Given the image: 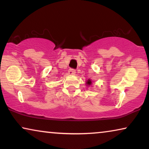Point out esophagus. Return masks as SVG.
Instances as JSON below:
<instances>
[{
  "instance_id": "esophagus-1",
  "label": "esophagus",
  "mask_w": 149,
  "mask_h": 149,
  "mask_svg": "<svg viewBox=\"0 0 149 149\" xmlns=\"http://www.w3.org/2000/svg\"><path fill=\"white\" fill-rule=\"evenodd\" d=\"M76 73V71L74 69H69L68 70V74L70 75H74Z\"/></svg>"
}]
</instances>
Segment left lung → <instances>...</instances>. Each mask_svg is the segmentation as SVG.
<instances>
[{
  "label": "left lung",
  "mask_w": 149,
  "mask_h": 149,
  "mask_svg": "<svg viewBox=\"0 0 149 149\" xmlns=\"http://www.w3.org/2000/svg\"><path fill=\"white\" fill-rule=\"evenodd\" d=\"M85 84H86V86H87V87L90 86V85L92 84V81H91L90 79H89L88 80L86 81V83H85Z\"/></svg>",
  "instance_id": "obj_1"
}]
</instances>
